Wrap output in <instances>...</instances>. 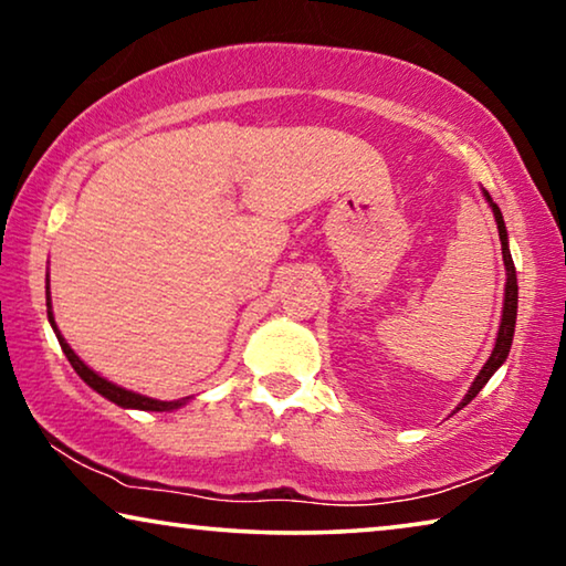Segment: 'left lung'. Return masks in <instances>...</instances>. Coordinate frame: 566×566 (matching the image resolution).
Returning a JSON list of instances; mask_svg holds the SVG:
<instances>
[{
  "label": "left lung",
  "instance_id": "left-lung-1",
  "mask_svg": "<svg viewBox=\"0 0 566 566\" xmlns=\"http://www.w3.org/2000/svg\"><path fill=\"white\" fill-rule=\"evenodd\" d=\"M483 199L489 201L493 219H496V229H499V239H501V254H504V266H506V286H504V307H501V325H499V335H496V345H493L489 360L483 363V367L479 370L476 378H473L469 392H465L463 400L455 406L453 412H459L461 408L469 406V402L479 396L483 385L491 380V375L499 370L501 365L506 363L511 343H514V327H516V310H518V284H516V269H514V259H511L509 251V234H506V223L504 217H501V209L496 203L491 201V196L486 188H481ZM451 412V416H453Z\"/></svg>",
  "mask_w": 566,
  "mask_h": 566
}]
</instances>
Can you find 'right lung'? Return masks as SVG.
<instances>
[{
    "mask_svg": "<svg viewBox=\"0 0 566 566\" xmlns=\"http://www.w3.org/2000/svg\"><path fill=\"white\" fill-rule=\"evenodd\" d=\"M44 294H48V319L52 329H55L57 335V343L62 347V353H65V357L70 360V365L75 367V373L83 378L90 388H93L95 392H101L103 398H107L111 402H115V406L120 408H133V410H154V412H164V410H176L186 406L188 400L191 398H181V400H156V398H148V396H140V392H133V390H125L120 388V385H115L111 380H105L103 375H97L93 367H87L80 357L75 355V349L67 345V339L60 335L57 329V322H55V315H52V300H50V280H48V286H44Z\"/></svg>",
    "mask_w": 566,
    "mask_h": 566,
    "instance_id": "1",
    "label": "right lung"
}]
</instances>
